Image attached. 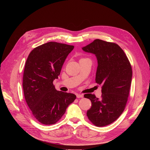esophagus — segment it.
Segmentation results:
<instances>
[{
	"instance_id": "esophagus-1",
	"label": "esophagus",
	"mask_w": 150,
	"mask_h": 150,
	"mask_svg": "<svg viewBox=\"0 0 150 150\" xmlns=\"http://www.w3.org/2000/svg\"><path fill=\"white\" fill-rule=\"evenodd\" d=\"M76 97L80 98H83V94H76Z\"/></svg>"
}]
</instances>
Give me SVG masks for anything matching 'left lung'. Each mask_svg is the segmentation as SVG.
<instances>
[{
	"mask_svg": "<svg viewBox=\"0 0 150 150\" xmlns=\"http://www.w3.org/2000/svg\"><path fill=\"white\" fill-rule=\"evenodd\" d=\"M82 49L96 55V82L102 86L101 99L91 93L84 96L92 103L87 116L97 127H105L115 121L124 111L132 80L131 66L117 44L96 39Z\"/></svg>",
	"mask_w": 150,
	"mask_h": 150,
	"instance_id": "1",
	"label": "left lung"
}]
</instances>
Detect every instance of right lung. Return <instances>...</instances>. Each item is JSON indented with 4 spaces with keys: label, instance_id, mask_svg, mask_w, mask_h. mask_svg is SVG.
I'll use <instances>...</instances> for the list:
<instances>
[{
    "label": "right lung",
    "instance_id": "right-lung-1",
    "mask_svg": "<svg viewBox=\"0 0 150 150\" xmlns=\"http://www.w3.org/2000/svg\"><path fill=\"white\" fill-rule=\"evenodd\" d=\"M74 48V45L49 42L35 48L26 61L23 93L33 116L42 124L56 123L76 99L74 93L57 91L53 84Z\"/></svg>",
    "mask_w": 150,
    "mask_h": 150
}]
</instances>
